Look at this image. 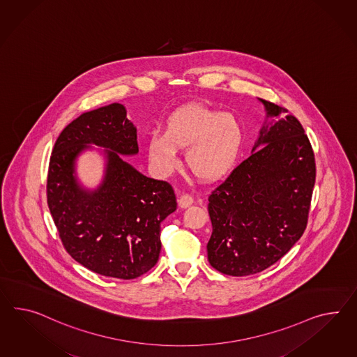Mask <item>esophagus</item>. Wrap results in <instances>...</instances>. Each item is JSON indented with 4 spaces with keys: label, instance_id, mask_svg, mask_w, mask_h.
Segmentation results:
<instances>
[{
    "label": "esophagus",
    "instance_id": "34e87169",
    "mask_svg": "<svg viewBox=\"0 0 357 357\" xmlns=\"http://www.w3.org/2000/svg\"><path fill=\"white\" fill-rule=\"evenodd\" d=\"M192 203H194V198H192V195H189V194H183L178 198V206L181 208H188V207L192 206Z\"/></svg>",
    "mask_w": 357,
    "mask_h": 357
}]
</instances>
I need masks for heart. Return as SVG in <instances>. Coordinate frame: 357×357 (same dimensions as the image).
<instances>
[{
	"mask_svg": "<svg viewBox=\"0 0 357 357\" xmlns=\"http://www.w3.org/2000/svg\"><path fill=\"white\" fill-rule=\"evenodd\" d=\"M245 129L234 114L190 103L174 110L165 120V132L147 138V155L159 174H168L178 165V150L198 178L213 181L228 174L237 162Z\"/></svg>",
	"mask_w": 357,
	"mask_h": 357,
	"instance_id": "obj_1",
	"label": "heart"
}]
</instances>
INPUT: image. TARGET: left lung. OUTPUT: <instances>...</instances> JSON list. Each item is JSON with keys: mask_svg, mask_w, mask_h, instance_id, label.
Wrapping results in <instances>:
<instances>
[{"mask_svg": "<svg viewBox=\"0 0 357 357\" xmlns=\"http://www.w3.org/2000/svg\"><path fill=\"white\" fill-rule=\"evenodd\" d=\"M259 101L266 120L252 154L208 197V261L234 277L264 271L299 241L316 180L314 154L299 120L272 102Z\"/></svg>", "mask_w": 357, "mask_h": 357, "instance_id": "obj_1", "label": "left lung"}]
</instances>
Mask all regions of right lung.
<instances>
[{
    "label": "right lung",
    "instance_id": "right-lung-1",
    "mask_svg": "<svg viewBox=\"0 0 357 357\" xmlns=\"http://www.w3.org/2000/svg\"><path fill=\"white\" fill-rule=\"evenodd\" d=\"M92 144L105 149L107 167L100 186L89 191L77 181L75 160ZM137 153V129L120 103L82 114L55 141L47 206L67 252L94 273L133 280L159 259L160 222L176 211V195L121 156Z\"/></svg>",
    "mask_w": 357,
    "mask_h": 357
}]
</instances>
